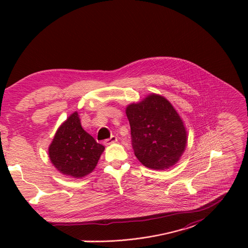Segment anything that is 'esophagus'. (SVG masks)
<instances>
[{"instance_id": "1", "label": "esophagus", "mask_w": 248, "mask_h": 248, "mask_svg": "<svg viewBox=\"0 0 248 248\" xmlns=\"http://www.w3.org/2000/svg\"><path fill=\"white\" fill-rule=\"evenodd\" d=\"M116 141H117V137L111 136L109 139H106V140L104 141V144H105V145H110V144H112V143H114V142H116Z\"/></svg>"}]
</instances>
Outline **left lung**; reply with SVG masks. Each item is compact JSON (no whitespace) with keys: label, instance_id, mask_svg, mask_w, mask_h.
I'll return each mask as SVG.
<instances>
[{"label":"left lung","instance_id":"obj_1","mask_svg":"<svg viewBox=\"0 0 248 248\" xmlns=\"http://www.w3.org/2000/svg\"><path fill=\"white\" fill-rule=\"evenodd\" d=\"M125 113L133 149L143 166L162 170L179 161L187 145V132L170 101L151 94L139 103L130 104Z\"/></svg>","mask_w":248,"mask_h":248}]
</instances>
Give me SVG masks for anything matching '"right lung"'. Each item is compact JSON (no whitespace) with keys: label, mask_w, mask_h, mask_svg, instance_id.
Returning <instances> with one entry per match:
<instances>
[{"label":"right lung","mask_w":248,"mask_h":248,"mask_svg":"<svg viewBox=\"0 0 248 248\" xmlns=\"http://www.w3.org/2000/svg\"><path fill=\"white\" fill-rule=\"evenodd\" d=\"M104 149L82 129L78 112H73L55 134L49 157L63 175L78 179L93 171Z\"/></svg>","instance_id":"1"}]
</instances>
